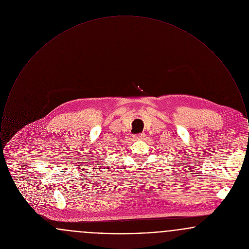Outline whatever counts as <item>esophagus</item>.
<instances>
[{"mask_svg": "<svg viewBox=\"0 0 249 249\" xmlns=\"http://www.w3.org/2000/svg\"><path fill=\"white\" fill-rule=\"evenodd\" d=\"M144 137H145V135H144L143 133H140V134L134 135V136H133V139H135V140H142Z\"/></svg>", "mask_w": 249, "mask_h": 249, "instance_id": "obj_1", "label": "esophagus"}]
</instances>
